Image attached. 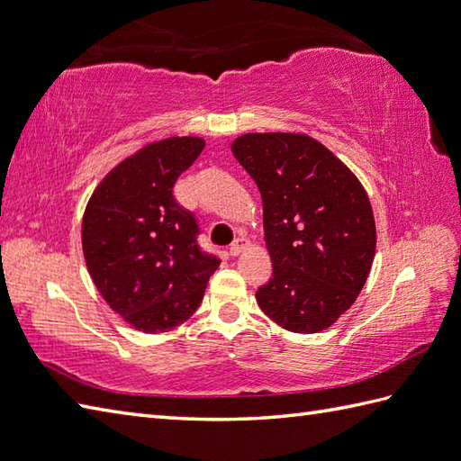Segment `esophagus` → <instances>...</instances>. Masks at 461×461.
Segmentation results:
<instances>
[{"label":"esophagus","mask_w":461,"mask_h":461,"mask_svg":"<svg viewBox=\"0 0 461 461\" xmlns=\"http://www.w3.org/2000/svg\"><path fill=\"white\" fill-rule=\"evenodd\" d=\"M249 248V241L245 240V238H238L235 240L233 243H231V248H230V255H233V257H238V255H241L245 249Z\"/></svg>","instance_id":"1"}]
</instances>
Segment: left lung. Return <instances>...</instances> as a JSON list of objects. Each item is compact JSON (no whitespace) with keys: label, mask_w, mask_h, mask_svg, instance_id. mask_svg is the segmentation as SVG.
Listing matches in <instances>:
<instances>
[{"label":"left lung","mask_w":461,"mask_h":461,"mask_svg":"<svg viewBox=\"0 0 461 461\" xmlns=\"http://www.w3.org/2000/svg\"><path fill=\"white\" fill-rule=\"evenodd\" d=\"M231 153L263 198L273 279L257 291V304L294 334L328 330L356 303L375 257L366 188L306 133H245Z\"/></svg>","instance_id":"8db88e82"}]
</instances>
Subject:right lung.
Here are the masks:
<instances>
[{"instance_id": "right-lung-1", "label": "right lung", "mask_w": 461, "mask_h": 461, "mask_svg": "<svg viewBox=\"0 0 461 461\" xmlns=\"http://www.w3.org/2000/svg\"><path fill=\"white\" fill-rule=\"evenodd\" d=\"M202 137H167L120 160L94 188L82 218L92 281L113 312L143 334H163L196 312L220 267L196 243L192 213L173 198Z\"/></svg>"}]
</instances>
